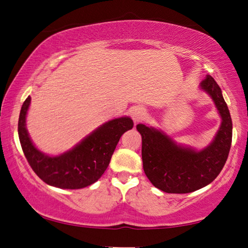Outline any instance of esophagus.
<instances>
[{
  "label": "esophagus",
  "mask_w": 248,
  "mask_h": 248,
  "mask_svg": "<svg viewBox=\"0 0 248 248\" xmlns=\"http://www.w3.org/2000/svg\"><path fill=\"white\" fill-rule=\"evenodd\" d=\"M131 114H132V117H133L134 121H135V122H141V121L145 120L147 112H146V108H145L135 107L132 110Z\"/></svg>",
  "instance_id": "1"
}]
</instances>
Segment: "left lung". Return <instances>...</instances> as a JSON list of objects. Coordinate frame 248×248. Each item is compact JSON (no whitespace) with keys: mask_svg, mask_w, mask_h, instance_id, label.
Here are the masks:
<instances>
[{"mask_svg":"<svg viewBox=\"0 0 248 248\" xmlns=\"http://www.w3.org/2000/svg\"><path fill=\"white\" fill-rule=\"evenodd\" d=\"M201 88L214 100L221 116L218 133L209 146L195 150L175 144L162 131L138 124L145 174L155 187L170 194L192 193L210 184L222 170L231 148L232 120L222 91L210 75Z\"/></svg>","mask_w":248,"mask_h":248,"instance_id":"left-lung-1","label":"left lung"}]
</instances>
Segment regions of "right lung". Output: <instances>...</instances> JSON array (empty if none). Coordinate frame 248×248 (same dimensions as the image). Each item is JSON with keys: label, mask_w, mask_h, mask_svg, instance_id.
<instances>
[{"label": "right lung", "mask_w": 248, "mask_h": 248, "mask_svg": "<svg viewBox=\"0 0 248 248\" xmlns=\"http://www.w3.org/2000/svg\"><path fill=\"white\" fill-rule=\"evenodd\" d=\"M30 101V97L25 100L19 114L21 148L33 172L45 183L59 188H84L97 182L107 170L121 136L134 126L133 120L128 116L111 120L94 129L73 149L50 157L34 147L26 129Z\"/></svg>", "instance_id": "right-lung-1"}]
</instances>
